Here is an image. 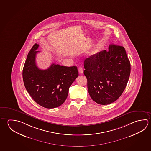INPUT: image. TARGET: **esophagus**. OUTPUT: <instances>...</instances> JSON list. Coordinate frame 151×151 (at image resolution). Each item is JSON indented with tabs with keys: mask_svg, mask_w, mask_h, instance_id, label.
<instances>
[{
	"mask_svg": "<svg viewBox=\"0 0 151 151\" xmlns=\"http://www.w3.org/2000/svg\"><path fill=\"white\" fill-rule=\"evenodd\" d=\"M78 72H79V74H83V67H79V68H78Z\"/></svg>",
	"mask_w": 151,
	"mask_h": 151,
	"instance_id": "1",
	"label": "esophagus"
}]
</instances>
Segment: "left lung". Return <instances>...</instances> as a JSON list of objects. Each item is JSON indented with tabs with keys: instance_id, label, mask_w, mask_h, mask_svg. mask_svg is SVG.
<instances>
[{
	"instance_id": "left-lung-1",
	"label": "left lung",
	"mask_w": 151,
	"mask_h": 151,
	"mask_svg": "<svg viewBox=\"0 0 151 151\" xmlns=\"http://www.w3.org/2000/svg\"><path fill=\"white\" fill-rule=\"evenodd\" d=\"M84 71L91 98L106 105L122 95L129 78L130 64L124 47L110 45L85 60Z\"/></svg>"
}]
</instances>
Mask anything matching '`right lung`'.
Here are the masks:
<instances>
[{
  "instance_id": "1",
  "label": "right lung",
  "mask_w": 151,
  "mask_h": 151,
  "mask_svg": "<svg viewBox=\"0 0 151 151\" xmlns=\"http://www.w3.org/2000/svg\"><path fill=\"white\" fill-rule=\"evenodd\" d=\"M38 48L35 43L27 56L23 69L24 84L37 104L45 108H55L66 100L69 87L78 76V70L76 66L55 64L48 69H39L35 61Z\"/></svg>"
}]
</instances>
